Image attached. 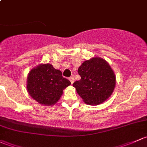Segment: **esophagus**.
<instances>
[{
	"label": "esophagus",
	"instance_id": "obj_1",
	"mask_svg": "<svg viewBox=\"0 0 147 147\" xmlns=\"http://www.w3.org/2000/svg\"><path fill=\"white\" fill-rule=\"evenodd\" d=\"M69 81H71V84H73L74 82V77H70V78H69Z\"/></svg>",
	"mask_w": 147,
	"mask_h": 147
}]
</instances>
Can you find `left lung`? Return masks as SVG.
Listing matches in <instances>:
<instances>
[{"instance_id": "8db88e82", "label": "left lung", "mask_w": 147, "mask_h": 147, "mask_svg": "<svg viewBox=\"0 0 147 147\" xmlns=\"http://www.w3.org/2000/svg\"><path fill=\"white\" fill-rule=\"evenodd\" d=\"M81 79L73 86L85 103L98 105L105 102L114 91L116 76L103 59L94 57L85 61L78 69Z\"/></svg>"}]
</instances>
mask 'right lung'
Returning <instances> with one entry per match:
<instances>
[{
	"instance_id": "obj_1",
	"label": "right lung",
	"mask_w": 147,
	"mask_h": 147,
	"mask_svg": "<svg viewBox=\"0 0 147 147\" xmlns=\"http://www.w3.org/2000/svg\"><path fill=\"white\" fill-rule=\"evenodd\" d=\"M71 82L62 76L61 71L50 63H41L30 70L27 78V90L37 102L51 106L59 100L63 90Z\"/></svg>"
}]
</instances>
